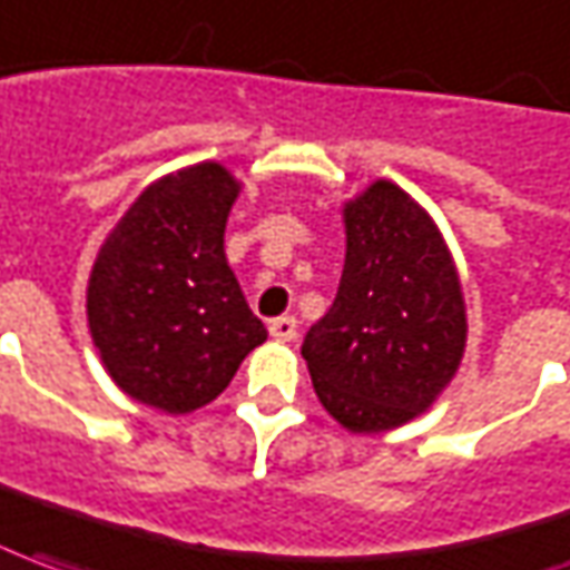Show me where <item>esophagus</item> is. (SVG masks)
<instances>
[{
  "label": "esophagus",
  "instance_id": "1",
  "mask_svg": "<svg viewBox=\"0 0 570 570\" xmlns=\"http://www.w3.org/2000/svg\"><path fill=\"white\" fill-rule=\"evenodd\" d=\"M271 336L277 340V343H289V340H296V317L293 315H281L271 321Z\"/></svg>",
  "mask_w": 570,
  "mask_h": 570
}]
</instances>
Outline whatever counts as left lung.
<instances>
[{"mask_svg":"<svg viewBox=\"0 0 570 570\" xmlns=\"http://www.w3.org/2000/svg\"><path fill=\"white\" fill-rule=\"evenodd\" d=\"M346 262L302 358L321 405L352 433L415 421L462 365L468 317L440 227L393 180L343 205Z\"/></svg>","mask_w":570,"mask_h":570,"instance_id":"8db88e82","label":"left lung"}]
</instances>
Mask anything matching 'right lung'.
I'll return each instance as SVG.
<instances>
[{
  "label": "right lung",
  "instance_id": "add662e5",
  "mask_svg": "<svg viewBox=\"0 0 570 570\" xmlns=\"http://www.w3.org/2000/svg\"><path fill=\"white\" fill-rule=\"evenodd\" d=\"M239 180L218 161L165 174L137 196L96 255L92 346L130 399L187 415L218 399L268 340L224 255Z\"/></svg>",
  "mask_w": 570,
  "mask_h": 570
}]
</instances>
